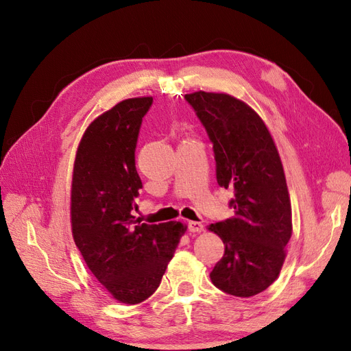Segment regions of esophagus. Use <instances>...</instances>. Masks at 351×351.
<instances>
[{"label":"esophagus","instance_id":"1","mask_svg":"<svg viewBox=\"0 0 351 351\" xmlns=\"http://www.w3.org/2000/svg\"><path fill=\"white\" fill-rule=\"evenodd\" d=\"M187 227H189L190 232H202L205 230L204 224H200V222H196V221H189Z\"/></svg>","mask_w":351,"mask_h":351}]
</instances>
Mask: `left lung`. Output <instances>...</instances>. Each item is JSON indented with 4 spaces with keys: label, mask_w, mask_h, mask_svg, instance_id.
Segmentation results:
<instances>
[{
    "label": "left lung",
    "mask_w": 351,
    "mask_h": 351,
    "mask_svg": "<svg viewBox=\"0 0 351 351\" xmlns=\"http://www.w3.org/2000/svg\"><path fill=\"white\" fill-rule=\"evenodd\" d=\"M210 142L217 182L234 190V217L208 226L224 243L210 272L219 290L252 297L278 278L293 234L291 202L277 146L259 114L228 93L186 95Z\"/></svg>",
    "instance_id": "1"
}]
</instances>
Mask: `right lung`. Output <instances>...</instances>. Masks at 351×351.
Wrapping results in <instances>:
<instances>
[{"label": "right lung", "mask_w": 351, "mask_h": 351, "mask_svg": "<svg viewBox=\"0 0 351 351\" xmlns=\"http://www.w3.org/2000/svg\"><path fill=\"white\" fill-rule=\"evenodd\" d=\"M152 97L119 102L97 117L77 146L71 180V232L88 268L112 299L146 300L158 289L187 226L145 224L132 214L142 189L134 151Z\"/></svg>", "instance_id": "right-lung-1"}]
</instances>
